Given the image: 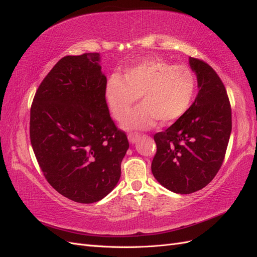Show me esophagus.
Returning <instances> with one entry per match:
<instances>
[{
	"mask_svg": "<svg viewBox=\"0 0 257 257\" xmlns=\"http://www.w3.org/2000/svg\"><path fill=\"white\" fill-rule=\"evenodd\" d=\"M128 141H130V143H132V144H135L138 139H139V137H141V135H139V133H137V132H132V133H130L128 134Z\"/></svg>",
	"mask_w": 257,
	"mask_h": 257,
	"instance_id": "esophagus-1",
	"label": "esophagus"
}]
</instances>
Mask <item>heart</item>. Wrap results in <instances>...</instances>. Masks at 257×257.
Returning a JSON list of instances; mask_svg holds the SVG:
<instances>
[{"mask_svg":"<svg viewBox=\"0 0 257 257\" xmlns=\"http://www.w3.org/2000/svg\"><path fill=\"white\" fill-rule=\"evenodd\" d=\"M197 89L196 74L186 65H172L149 58L126 69L123 78L112 75L105 87V100L116 120H123L141 96V106L124 120L126 128H148L157 120L170 124L189 110Z\"/></svg>","mask_w":257,"mask_h":257,"instance_id":"heart-1","label":"heart"}]
</instances>
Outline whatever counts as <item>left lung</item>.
Instances as JSON below:
<instances>
[{
  "label": "left lung",
  "instance_id": "obj_1",
  "mask_svg": "<svg viewBox=\"0 0 257 257\" xmlns=\"http://www.w3.org/2000/svg\"><path fill=\"white\" fill-rule=\"evenodd\" d=\"M197 76L198 94L180 119L154 135V178L179 194L201 190L219 172L231 132V108L226 89L205 61L190 58Z\"/></svg>",
  "mask_w": 257,
  "mask_h": 257
}]
</instances>
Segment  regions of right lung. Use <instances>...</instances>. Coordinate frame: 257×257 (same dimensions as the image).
<instances>
[{"label": "right lung", "mask_w": 257, "mask_h": 257, "mask_svg": "<svg viewBox=\"0 0 257 257\" xmlns=\"http://www.w3.org/2000/svg\"><path fill=\"white\" fill-rule=\"evenodd\" d=\"M99 53L66 56L38 87L30 111V139L52 188L76 203L104 198L118 183L128 149L105 100Z\"/></svg>", "instance_id": "1"}]
</instances>
